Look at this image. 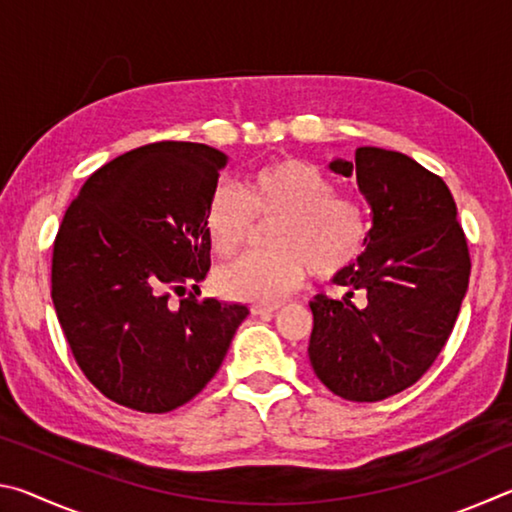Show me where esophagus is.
<instances>
[{"instance_id": "1", "label": "esophagus", "mask_w": 512, "mask_h": 512, "mask_svg": "<svg viewBox=\"0 0 512 512\" xmlns=\"http://www.w3.org/2000/svg\"><path fill=\"white\" fill-rule=\"evenodd\" d=\"M255 316H273L275 311H280V305H268V302H255L253 307H250Z\"/></svg>"}]
</instances>
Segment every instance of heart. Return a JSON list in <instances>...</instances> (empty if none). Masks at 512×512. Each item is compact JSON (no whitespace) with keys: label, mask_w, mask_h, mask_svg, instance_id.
<instances>
[{"label":"heart","mask_w":512,"mask_h":512,"mask_svg":"<svg viewBox=\"0 0 512 512\" xmlns=\"http://www.w3.org/2000/svg\"><path fill=\"white\" fill-rule=\"evenodd\" d=\"M257 221L268 230L266 253H248L216 273V289L230 300L271 302L300 287L307 271L334 277L357 262L366 244V214L357 198L334 192L332 178L305 160L266 164L246 183H216L207 198L205 230L216 255L246 244Z\"/></svg>","instance_id":"1"}]
</instances>
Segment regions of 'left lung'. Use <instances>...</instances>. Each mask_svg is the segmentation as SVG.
Masks as SVG:
<instances>
[{
    "label": "left lung",
    "mask_w": 512,
    "mask_h": 512,
    "mask_svg": "<svg viewBox=\"0 0 512 512\" xmlns=\"http://www.w3.org/2000/svg\"><path fill=\"white\" fill-rule=\"evenodd\" d=\"M329 169L357 176L372 212L366 253L334 275L343 300L309 302V361L334 395L379 402L413 386L452 334L470 250L445 180L397 151L361 146ZM361 292L363 306L353 305Z\"/></svg>",
    "instance_id": "8db88e82"
}]
</instances>
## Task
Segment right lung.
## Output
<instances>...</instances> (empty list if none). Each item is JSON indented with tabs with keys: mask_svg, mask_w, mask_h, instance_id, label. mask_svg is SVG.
Masks as SVG:
<instances>
[{
	"mask_svg": "<svg viewBox=\"0 0 512 512\" xmlns=\"http://www.w3.org/2000/svg\"><path fill=\"white\" fill-rule=\"evenodd\" d=\"M225 160L194 142L140 146L94 171L58 228V323L90 384L126 409L187 404L248 316L244 305L198 300L212 248L205 207Z\"/></svg>",
	"mask_w": 512,
	"mask_h": 512,
	"instance_id": "obj_1",
	"label": "right lung"
}]
</instances>
